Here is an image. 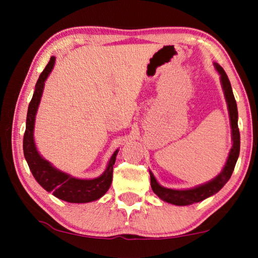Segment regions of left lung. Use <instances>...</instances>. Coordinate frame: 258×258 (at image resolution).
<instances>
[{
	"label": "left lung",
	"instance_id": "left-lung-1",
	"mask_svg": "<svg viewBox=\"0 0 258 258\" xmlns=\"http://www.w3.org/2000/svg\"><path fill=\"white\" fill-rule=\"evenodd\" d=\"M214 67H215L216 72L220 74V80L222 90L224 92V98L226 104H228V111L230 117V125H231V135H232V148L229 152L228 159L224 165L223 169L217 176L212 178L211 181L203 184L191 187V189H169V187H165L160 185L157 182L154 174L150 172V183L151 189L158 197L164 200L166 203H169L172 205H176V206H187V205H192L195 203H199L202 200H205L211 196L217 194L222 187L225 185V183L230 180L232 172L234 169L235 163H237L239 152H240V133L238 128V108L237 102H235L234 95L232 92V87H231L230 81L226 75L224 69L222 68L220 64L214 62Z\"/></svg>",
	"mask_w": 258,
	"mask_h": 258
}]
</instances>
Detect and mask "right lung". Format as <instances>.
I'll return each instance as SVG.
<instances>
[{
    "label": "right lung",
    "mask_w": 258,
    "mask_h": 258,
    "mask_svg": "<svg viewBox=\"0 0 258 258\" xmlns=\"http://www.w3.org/2000/svg\"><path fill=\"white\" fill-rule=\"evenodd\" d=\"M55 56H51L49 63L38 77L35 85V91L28 106L26 131L24 135V155L35 180L43 189L52 192L54 197L74 204H84L98 200L106 194L111 185L112 168L116 161L118 149L113 152L104 172L95 178H77L55 168L50 161L43 158L38 152L34 140L35 118L41 98L44 90L45 81L54 67Z\"/></svg>",
    "instance_id": "add662e5"
}]
</instances>
